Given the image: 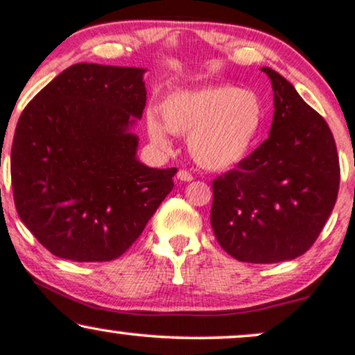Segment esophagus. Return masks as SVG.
<instances>
[{"mask_svg": "<svg viewBox=\"0 0 355 355\" xmlns=\"http://www.w3.org/2000/svg\"><path fill=\"white\" fill-rule=\"evenodd\" d=\"M177 178L180 182H191L193 180V177H191L190 172H187V170H180V172L177 173Z\"/></svg>", "mask_w": 355, "mask_h": 355, "instance_id": "1", "label": "esophagus"}]
</instances>
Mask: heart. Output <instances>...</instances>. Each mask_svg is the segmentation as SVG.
<instances>
[{"mask_svg": "<svg viewBox=\"0 0 355 355\" xmlns=\"http://www.w3.org/2000/svg\"><path fill=\"white\" fill-rule=\"evenodd\" d=\"M160 120L146 115L150 140L168 148V132L189 137L193 160L203 168L223 170L245 157L263 123V107L257 93L237 87H203L166 96Z\"/></svg>", "mask_w": 355, "mask_h": 355, "instance_id": "obj_1", "label": "heart"}]
</instances>
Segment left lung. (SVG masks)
I'll use <instances>...</instances> for the list:
<instances>
[{
  "instance_id": "obj_1",
  "label": "left lung",
  "mask_w": 355,
  "mask_h": 355,
  "mask_svg": "<svg viewBox=\"0 0 355 355\" xmlns=\"http://www.w3.org/2000/svg\"><path fill=\"white\" fill-rule=\"evenodd\" d=\"M274 89L270 135L211 182L210 223L227 254L277 263L305 254L336 205L339 153L327 121L284 76L262 68Z\"/></svg>"
}]
</instances>
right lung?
<instances>
[{
	"mask_svg": "<svg viewBox=\"0 0 355 355\" xmlns=\"http://www.w3.org/2000/svg\"><path fill=\"white\" fill-rule=\"evenodd\" d=\"M144 73L71 64L19 116L11 146L16 211L60 259H118L173 189L177 168L140 164L138 138L128 133L145 110Z\"/></svg>",
	"mask_w": 355,
	"mask_h": 355,
	"instance_id": "obj_1",
	"label": "right lung"
}]
</instances>
